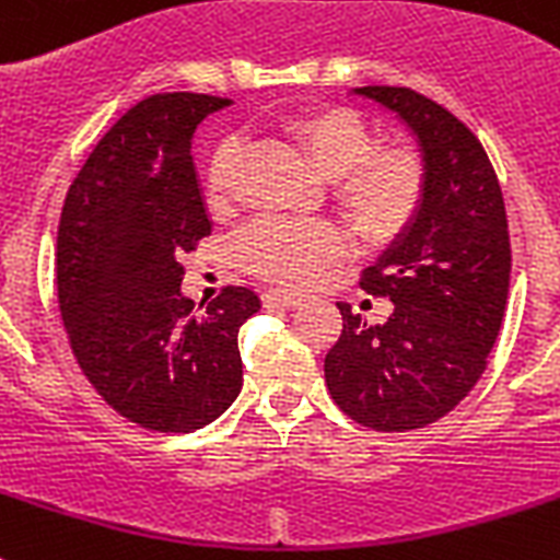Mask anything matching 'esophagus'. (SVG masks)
Returning <instances> with one entry per match:
<instances>
[{
	"mask_svg": "<svg viewBox=\"0 0 560 560\" xmlns=\"http://www.w3.org/2000/svg\"><path fill=\"white\" fill-rule=\"evenodd\" d=\"M261 302H265L267 307H299V304H302V295L288 293V290H267V293L261 295Z\"/></svg>",
	"mask_w": 560,
	"mask_h": 560,
	"instance_id": "esophagus-1",
	"label": "esophagus"
}]
</instances>
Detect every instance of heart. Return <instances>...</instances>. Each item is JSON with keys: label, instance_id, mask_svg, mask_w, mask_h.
Instances as JSON below:
<instances>
[{"label": "heart", "instance_id": "heart-1", "mask_svg": "<svg viewBox=\"0 0 560 560\" xmlns=\"http://www.w3.org/2000/svg\"><path fill=\"white\" fill-rule=\"evenodd\" d=\"M279 136L318 178L330 182L332 205L355 238H396L424 199V164L407 148H375L373 130L350 107H304L279 125ZM242 148L224 142L208 164V205L222 213L233 201ZM236 256L247 270L279 284H307L338 256L330 230L258 222L244 230Z\"/></svg>", "mask_w": 560, "mask_h": 560}]
</instances>
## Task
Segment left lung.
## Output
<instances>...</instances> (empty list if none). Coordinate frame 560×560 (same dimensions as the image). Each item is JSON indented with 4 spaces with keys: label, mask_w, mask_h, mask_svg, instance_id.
Returning a JSON list of instances; mask_svg holds the SVG:
<instances>
[{
    "label": "left lung",
    "mask_w": 560,
    "mask_h": 560,
    "mask_svg": "<svg viewBox=\"0 0 560 560\" xmlns=\"http://www.w3.org/2000/svg\"><path fill=\"white\" fill-rule=\"evenodd\" d=\"M350 93L396 113L416 136L427 182L412 222L361 281L387 295L393 313L368 324L338 302L345 330L324 359V382L352 421L418 430L476 387L501 330L512 261L504 196L487 150L439 102L387 84Z\"/></svg>",
    "instance_id": "1"
}]
</instances>
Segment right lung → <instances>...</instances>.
<instances>
[{
    "instance_id": "right-lung-1",
    "label": "right lung",
    "mask_w": 560,
    "mask_h": 560,
    "mask_svg": "<svg viewBox=\"0 0 560 560\" xmlns=\"http://www.w3.org/2000/svg\"><path fill=\"white\" fill-rule=\"evenodd\" d=\"M233 102L159 93L93 148L65 199L56 288L79 368L128 421L159 432L210 424L242 389L238 327L261 310L228 288L196 313L182 253L210 236L192 133Z\"/></svg>"
}]
</instances>
